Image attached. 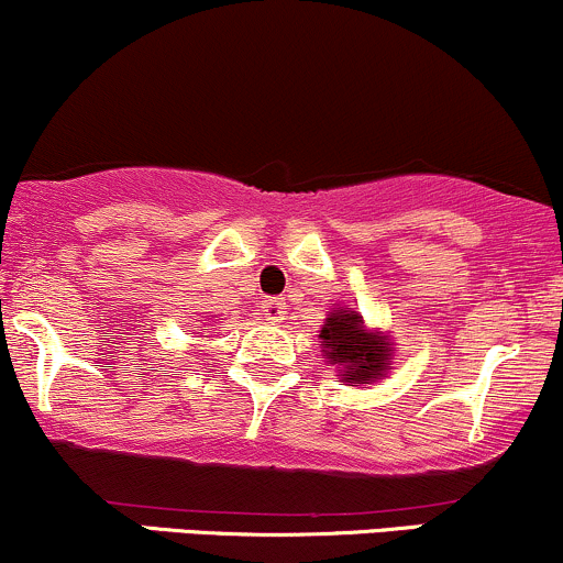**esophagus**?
I'll return each mask as SVG.
<instances>
[{"instance_id":"34e87169","label":"esophagus","mask_w":563,"mask_h":563,"mask_svg":"<svg viewBox=\"0 0 563 563\" xmlns=\"http://www.w3.org/2000/svg\"><path fill=\"white\" fill-rule=\"evenodd\" d=\"M284 308H287V303H284L282 298H265L263 303H260V313L265 317V322H282Z\"/></svg>"}]
</instances>
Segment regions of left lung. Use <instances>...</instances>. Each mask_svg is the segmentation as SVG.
Masks as SVG:
<instances>
[{
	"label": "left lung",
	"mask_w": 563,
	"mask_h": 563,
	"mask_svg": "<svg viewBox=\"0 0 563 563\" xmlns=\"http://www.w3.org/2000/svg\"><path fill=\"white\" fill-rule=\"evenodd\" d=\"M322 352L332 365H343V376L349 384H367L378 378L389 365V343L384 335H371L362 328V317L356 311L328 313L322 328Z\"/></svg>",
	"instance_id": "1"
}]
</instances>
